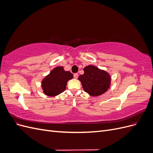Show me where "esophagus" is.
I'll return each instance as SVG.
<instances>
[{
	"label": "esophagus",
	"instance_id": "1",
	"mask_svg": "<svg viewBox=\"0 0 153 153\" xmlns=\"http://www.w3.org/2000/svg\"><path fill=\"white\" fill-rule=\"evenodd\" d=\"M73 76H74V78H77L78 76V73H75L73 75Z\"/></svg>",
	"mask_w": 153,
	"mask_h": 153
}]
</instances>
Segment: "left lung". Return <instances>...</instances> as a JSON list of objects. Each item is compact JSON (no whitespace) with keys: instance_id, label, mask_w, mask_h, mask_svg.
Returning <instances> with one entry per match:
<instances>
[{"instance_id":"8db88e82","label":"left lung","mask_w":153,"mask_h":153,"mask_svg":"<svg viewBox=\"0 0 153 153\" xmlns=\"http://www.w3.org/2000/svg\"><path fill=\"white\" fill-rule=\"evenodd\" d=\"M84 71V73L78 76V80L83 89L90 96H100L108 90L111 77L107 72L92 65L85 66Z\"/></svg>"}]
</instances>
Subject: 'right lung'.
Listing matches in <instances>:
<instances>
[{
	"mask_svg": "<svg viewBox=\"0 0 153 153\" xmlns=\"http://www.w3.org/2000/svg\"><path fill=\"white\" fill-rule=\"evenodd\" d=\"M73 78V74L64 71L62 66L55 68L41 82L43 92L48 96L59 95L66 90L68 81Z\"/></svg>",
	"mask_w": 153,
	"mask_h": 153,
	"instance_id": "obj_1",
	"label": "right lung"
}]
</instances>
